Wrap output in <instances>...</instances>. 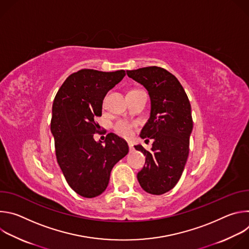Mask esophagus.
<instances>
[{"instance_id":"1","label":"esophagus","mask_w":249,"mask_h":249,"mask_svg":"<svg viewBox=\"0 0 249 249\" xmlns=\"http://www.w3.org/2000/svg\"><path fill=\"white\" fill-rule=\"evenodd\" d=\"M128 146H129V150H130V152H131V153H132V152H134L133 144H132V143H128Z\"/></svg>"}]
</instances>
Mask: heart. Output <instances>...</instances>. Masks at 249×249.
<instances>
[{
    "mask_svg": "<svg viewBox=\"0 0 249 249\" xmlns=\"http://www.w3.org/2000/svg\"><path fill=\"white\" fill-rule=\"evenodd\" d=\"M131 91H133V90H131ZM114 130L118 135L125 137V138L130 137L132 135V125L130 123H128L127 121L120 120V121L116 122L114 125Z\"/></svg>",
    "mask_w": 249,
    "mask_h": 249,
    "instance_id": "1",
    "label": "heart"
}]
</instances>
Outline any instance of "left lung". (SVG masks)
Here are the masks:
<instances>
[{
    "mask_svg": "<svg viewBox=\"0 0 249 249\" xmlns=\"http://www.w3.org/2000/svg\"><path fill=\"white\" fill-rule=\"evenodd\" d=\"M129 78L143 85L151 98V116L141 131V138L153 139L151 151L142 145L135 149L146 156L137 178L146 192L161 195L180 179L193 129L191 105L179 81L163 68L152 66L127 71Z\"/></svg>",
    "mask_w": 249,
    "mask_h": 249,
    "instance_id": "left-lung-1",
    "label": "left lung"
}]
</instances>
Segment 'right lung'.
<instances>
[{
  "instance_id": "obj_1",
  "label": "right lung",
  "mask_w": 249,
  "mask_h": 249,
  "mask_svg": "<svg viewBox=\"0 0 249 249\" xmlns=\"http://www.w3.org/2000/svg\"><path fill=\"white\" fill-rule=\"evenodd\" d=\"M125 75L124 70L83 69L66 79L54 98L51 133L57 161L69 186L83 197L100 195L113 166L129 152L126 141L114 133L107 134L104 145L93 139L104 96Z\"/></svg>"
}]
</instances>
